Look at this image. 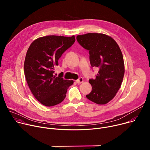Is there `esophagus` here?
<instances>
[{
    "mask_svg": "<svg viewBox=\"0 0 150 150\" xmlns=\"http://www.w3.org/2000/svg\"><path fill=\"white\" fill-rule=\"evenodd\" d=\"M83 78H79L78 79H77L76 81V82L78 83H81L82 82H83Z\"/></svg>",
    "mask_w": 150,
    "mask_h": 150,
    "instance_id": "34e87169",
    "label": "esophagus"
}]
</instances>
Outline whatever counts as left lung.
<instances>
[{"mask_svg": "<svg viewBox=\"0 0 150 150\" xmlns=\"http://www.w3.org/2000/svg\"><path fill=\"white\" fill-rule=\"evenodd\" d=\"M76 40L89 50L91 67L99 68L96 78L89 79L92 91L86 97L96 104H107L115 97L123 81L125 65L120 49L113 38L104 34L78 35Z\"/></svg>", "mask_w": 150, "mask_h": 150, "instance_id": "8db88e82", "label": "left lung"}]
</instances>
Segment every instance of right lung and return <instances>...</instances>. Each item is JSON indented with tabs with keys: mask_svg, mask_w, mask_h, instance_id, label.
<instances>
[{
	"mask_svg": "<svg viewBox=\"0 0 150 150\" xmlns=\"http://www.w3.org/2000/svg\"><path fill=\"white\" fill-rule=\"evenodd\" d=\"M75 41V36L47 35L35 40L29 47L24 62V74L34 97L47 107L60 103L66 97L73 80L56 76L54 70L62 54Z\"/></svg>",
	"mask_w": 150,
	"mask_h": 150,
	"instance_id": "1",
	"label": "right lung"
}]
</instances>
